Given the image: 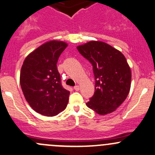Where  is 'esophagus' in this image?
<instances>
[{
    "label": "esophagus",
    "instance_id": "obj_1",
    "mask_svg": "<svg viewBox=\"0 0 155 155\" xmlns=\"http://www.w3.org/2000/svg\"><path fill=\"white\" fill-rule=\"evenodd\" d=\"M73 88H74V90L76 91L80 90V87H79V85H76L74 87H73Z\"/></svg>",
    "mask_w": 155,
    "mask_h": 155
}]
</instances>
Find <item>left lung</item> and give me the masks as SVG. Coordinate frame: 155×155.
Returning a JSON list of instances; mask_svg holds the SVG:
<instances>
[{
  "mask_svg": "<svg viewBox=\"0 0 155 155\" xmlns=\"http://www.w3.org/2000/svg\"><path fill=\"white\" fill-rule=\"evenodd\" d=\"M77 50L93 66L95 92L86 103L100 115L114 112L126 99L131 72L124 55L105 42L91 41Z\"/></svg>",
  "mask_w": 155,
  "mask_h": 155,
  "instance_id": "1",
  "label": "left lung"
}]
</instances>
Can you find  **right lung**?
<instances>
[{"instance_id":"1","label":"right lung","mask_w":155,"mask_h":155,"mask_svg":"<svg viewBox=\"0 0 155 155\" xmlns=\"http://www.w3.org/2000/svg\"><path fill=\"white\" fill-rule=\"evenodd\" d=\"M68 44L50 41L35 49L24 60L20 84L26 100L35 111L47 117L66 108L70 91L61 85L57 61Z\"/></svg>"}]
</instances>
